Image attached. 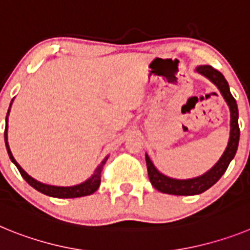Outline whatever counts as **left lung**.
<instances>
[{
    "instance_id": "left-lung-1",
    "label": "left lung",
    "mask_w": 250,
    "mask_h": 250,
    "mask_svg": "<svg viewBox=\"0 0 250 250\" xmlns=\"http://www.w3.org/2000/svg\"><path fill=\"white\" fill-rule=\"evenodd\" d=\"M196 72H199L203 76L209 79L219 89L220 94L223 95L224 100L228 104L229 110H230V136H229L228 146L223 152L222 158L218 160V163L210 170H208L205 174L193 179H173L161 174L154 167L147 154H145L147 175H149L150 183L156 190L161 191V193L173 194V195H196V194L204 193L209 188L213 187L222 178L223 174L225 173V170L228 169L230 161L235 156L238 144H239L240 130L239 125H238L239 112H238L237 101L233 98V95L230 94V90H229L228 81L225 80V77L223 76L222 72H219L209 65L198 66Z\"/></svg>"
}]
</instances>
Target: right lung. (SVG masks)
Listing matches in <instances>:
<instances>
[{"mask_svg": "<svg viewBox=\"0 0 250 250\" xmlns=\"http://www.w3.org/2000/svg\"><path fill=\"white\" fill-rule=\"evenodd\" d=\"M13 101V100H12ZM11 101V104H12ZM11 107V105H10ZM8 114H10V109L7 111V116H6V129H4V143H6V149H7L8 156H10L11 161H12L13 164L16 165L17 169H19L20 174L22 175V178L25 179L26 182L31 185L32 188H35L36 190H39L40 193L45 194V195L48 196H54V198H79V196H86L90 195V194L95 193V191L98 190L99 187H100L101 183V171L104 169V165H105L106 160L109 156H106L103 161L100 163L96 169H95L94 174L90 176L86 182L81 183L79 185H74V187H55V185H48V184H43L41 182H37L36 179H34L32 176L28 175L26 173L25 170L22 169L19 164H17V161L15 160V158L12 156V152H11L10 146H8L7 143V118Z\"/></svg>", "mask_w": 250, "mask_h": 250, "instance_id": "right-lung-1", "label": "right lung"}]
</instances>
